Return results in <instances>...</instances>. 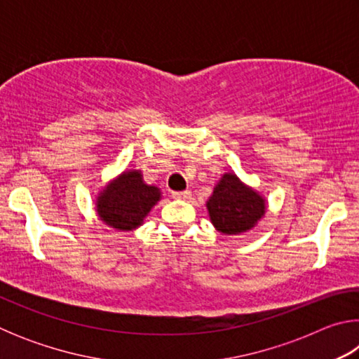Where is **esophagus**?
<instances>
[{
  "label": "esophagus",
  "mask_w": 359,
  "mask_h": 359,
  "mask_svg": "<svg viewBox=\"0 0 359 359\" xmlns=\"http://www.w3.org/2000/svg\"><path fill=\"white\" fill-rule=\"evenodd\" d=\"M172 198L175 199H188L191 196V191L190 190H184V191H172Z\"/></svg>",
  "instance_id": "obj_1"
}]
</instances>
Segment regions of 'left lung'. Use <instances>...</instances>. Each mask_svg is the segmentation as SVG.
I'll use <instances>...</instances> for the list:
<instances>
[{
	"mask_svg": "<svg viewBox=\"0 0 359 359\" xmlns=\"http://www.w3.org/2000/svg\"><path fill=\"white\" fill-rule=\"evenodd\" d=\"M210 220L224 234H239L255 226L264 215V201L257 191L241 184L234 174H224L208 201Z\"/></svg>",
	"mask_w": 359,
	"mask_h": 359,
	"instance_id": "8db88e82",
	"label": "left lung"
}]
</instances>
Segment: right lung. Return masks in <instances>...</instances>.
<instances>
[{"label": "right lung", "mask_w": 359, "mask_h": 359, "mask_svg": "<svg viewBox=\"0 0 359 359\" xmlns=\"http://www.w3.org/2000/svg\"><path fill=\"white\" fill-rule=\"evenodd\" d=\"M160 199L156 187L142 182L137 171L123 172L107 187L98 198V214L109 226L120 231H130L142 223L155 203Z\"/></svg>", "instance_id": "add662e5"}]
</instances>
